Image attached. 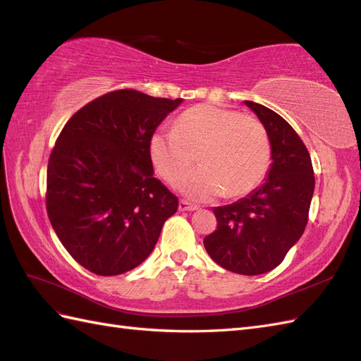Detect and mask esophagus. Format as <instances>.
I'll return each mask as SVG.
<instances>
[{
	"instance_id": "34e87169",
	"label": "esophagus",
	"mask_w": 361,
	"mask_h": 361,
	"mask_svg": "<svg viewBox=\"0 0 361 361\" xmlns=\"http://www.w3.org/2000/svg\"><path fill=\"white\" fill-rule=\"evenodd\" d=\"M195 209H197V206L188 203L187 200H180L179 202V211L180 212H187V211L190 212V211H195Z\"/></svg>"
}]
</instances>
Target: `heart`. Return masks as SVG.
Segmentation results:
<instances>
[{
  "label": "heart",
  "mask_w": 361,
  "mask_h": 361,
  "mask_svg": "<svg viewBox=\"0 0 361 361\" xmlns=\"http://www.w3.org/2000/svg\"><path fill=\"white\" fill-rule=\"evenodd\" d=\"M200 167L179 183L194 200L216 195L238 197L253 191L271 161L269 137L255 116L203 104L183 111L173 129H159L149 140V157L159 176L174 183L195 161Z\"/></svg>",
  "instance_id": "heart-1"
}]
</instances>
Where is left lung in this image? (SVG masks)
Returning a JSON list of instances; mask_svg holds the SVG:
<instances>
[{
  "label": "left lung",
  "instance_id": "8db88e82",
  "mask_svg": "<svg viewBox=\"0 0 361 361\" xmlns=\"http://www.w3.org/2000/svg\"><path fill=\"white\" fill-rule=\"evenodd\" d=\"M244 104L267 129L271 166L267 179L245 197L214 207L216 231L203 244L220 267L257 276L279 267L304 233L314 176L309 152L286 120L260 104Z\"/></svg>",
  "mask_w": 361,
  "mask_h": 361
}]
</instances>
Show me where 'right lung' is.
I'll use <instances>...</instances> for the list:
<instances>
[{
	"label": "right lung",
	"mask_w": 361,
	"mask_h": 361,
	"mask_svg": "<svg viewBox=\"0 0 361 361\" xmlns=\"http://www.w3.org/2000/svg\"><path fill=\"white\" fill-rule=\"evenodd\" d=\"M180 104L137 90L106 93L71 117L51 152L49 221L69 255L97 276L138 267L178 211L176 195L154 176L149 140Z\"/></svg>",
	"instance_id": "1"
}]
</instances>
